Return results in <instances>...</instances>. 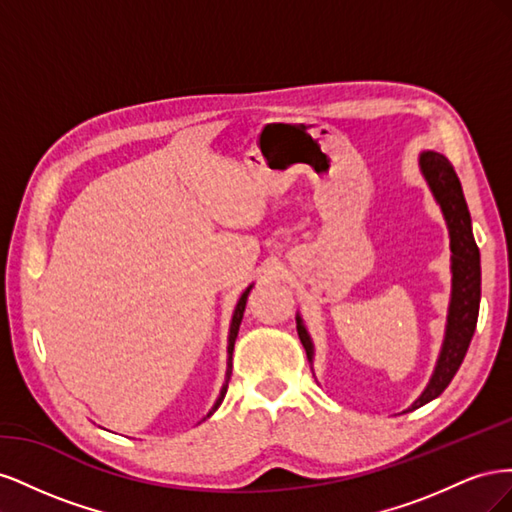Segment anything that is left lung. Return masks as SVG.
I'll return each mask as SVG.
<instances>
[{
  "label": "left lung",
  "mask_w": 512,
  "mask_h": 512,
  "mask_svg": "<svg viewBox=\"0 0 512 512\" xmlns=\"http://www.w3.org/2000/svg\"><path fill=\"white\" fill-rule=\"evenodd\" d=\"M421 170L429 183V188L436 196L442 207V213L451 232V250H453V299L451 309H448V324H446V337L440 352V359L433 371L431 382L423 395L418 397L412 408L416 410L425 406L427 401L436 399L451 380L455 378L457 369L463 363L472 335L478 320V305H480V252L472 235V220L470 211L463 198L461 181L455 173L453 164L444 158L442 153L425 151L421 153ZM297 331L301 337V344L307 352V359L312 361L314 348L312 339H309L301 318H297Z\"/></svg>",
  "instance_id": "obj_1"
}]
</instances>
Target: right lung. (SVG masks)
I'll return each instance as SVG.
<instances>
[{
    "label": "right lung",
    "instance_id": "add662e5",
    "mask_svg": "<svg viewBox=\"0 0 512 512\" xmlns=\"http://www.w3.org/2000/svg\"><path fill=\"white\" fill-rule=\"evenodd\" d=\"M250 290H252V286L241 294V299H239V303H237V307H235V314H232L230 335H228V369H226V382H224V386H222V393H220L218 401H215L213 410H211L207 416H211L215 410H218V406L222 404V399H224V395H226V391H228V382H230V374H232V348H235V339H237V333H239V327H241L243 312H245V303H247V294H250Z\"/></svg>",
    "mask_w": 512,
    "mask_h": 512
}]
</instances>
